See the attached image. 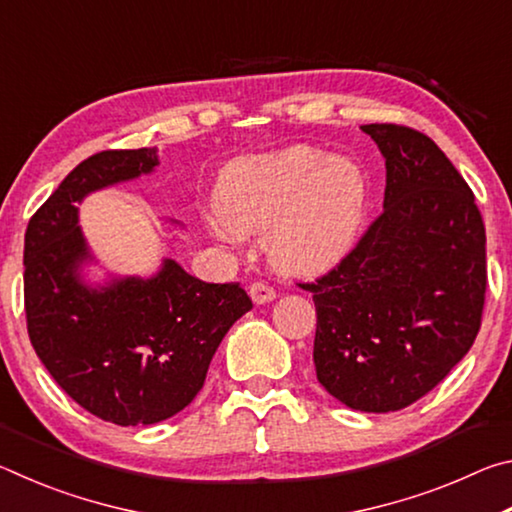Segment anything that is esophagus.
<instances>
[{"mask_svg":"<svg viewBox=\"0 0 512 512\" xmlns=\"http://www.w3.org/2000/svg\"><path fill=\"white\" fill-rule=\"evenodd\" d=\"M248 293H250V298H253L255 305H266V302L275 300V296H277L275 289H271L268 284H262V282H255Z\"/></svg>","mask_w":512,"mask_h":512,"instance_id":"obj_1","label":"esophagus"}]
</instances>
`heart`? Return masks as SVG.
Listing matches in <instances>:
<instances>
[{
	"label": "heart",
	"instance_id": "b5f03b06",
	"mask_svg": "<svg viewBox=\"0 0 512 512\" xmlns=\"http://www.w3.org/2000/svg\"><path fill=\"white\" fill-rule=\"evenodd\" d=\"M366 205L368 180L357 160L296 144L225 164L210 228L225 244L266 232L277 271L316 277L352 253Z\"/></svg>",
	"mask_w": 512,
	"mask_h": 512
}]
</instances>
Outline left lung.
Masks as SVG:
<instances>
[{
	"label": "left lung",
	"mask_w": 512,
	"mask_h": 512,
	"mask_svg": "<svg viewBox=\"0 0 512 512\" xmlns=\"http://www.w3.org/2000/svg\"><path fill=\"white\" fill-rule=\"evenodd\" d=\"M386 160L384 214L316 284L314 366L363 413L400 411L470 352L485 296V228L472 189L413 128L361 126Z\"/></svg>",
	"instance_id": "8db88e82"
}]
</instances>
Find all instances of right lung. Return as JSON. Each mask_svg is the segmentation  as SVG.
<instances>
[{"label": "right lung", "instance_id": "right-lung-1", "mask_svg": "<svg viewBox=\"0 0 512 512\" xmlns=\"http://www.w3.org/2000/svg\"><path fill=\"white\" fill-rule=\"evenodd\" d=\"M158 164L155 146L92 155L33 214L24 235L33 350L76 404L119 427L183 411L203 388L223 336L253 309L239 284L203 282L171 257L149 277L91 271L103 266L79 225V205Z\"/></svg>", "mask_w": 512, "mask_h": 512}]
</instances>
